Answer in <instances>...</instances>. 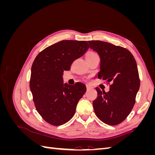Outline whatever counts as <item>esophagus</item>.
<instances>
[{"label":"esophagus","mask_w":155,"mask_h":155,"mask_svg":"<svg viewBox=\"0 0 155 155\" xmlns=\"http://www.w3.org/2000/svg\"><path fill=\"white\" fill-rule=\"evenodd\" d=\"M91 88V87L90 85H87V90H89V89H90Z\"/></svg>","instance_id":"34e87169"}]
</instances>
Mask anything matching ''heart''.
I'll return each mask as SVG.
<instances>
[{
	"label": "heart",
	"instance_id": "heart-1",
	"mask_svg": "<svg viewBox=\"0 0 155 155\" xmlns=\"http://www.w3.org/2000/svg\"><path fill=\"white\" fill-rule=\"evenodd\" d=\"M92 54V55H96L95 54H92V53H91V54Z\"/></svg>",
	"mask_w": 155,
	"mask_h": 155
}]
</instances>
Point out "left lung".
Returning <instances> with one entry per match:
<instances>
[{"instance_id":"obj_1","label":"left lung","mask_w":155,"mask_h":155,"mask_svg":"<svg viewBox=\"0 0 155 155\" xmlns=\"http://www.w3.org/2000/svg\"><path fill=\"white\" fill-rule=\"evenodd\" d=\"M88 42L100 58L97 78L111 83L107 92L96 88L97 97L93 101L94 110L103 122L116 125L126 119L135 104L140 85L137 62L132 54L121 46L101 41Z\"/></svg>"}]
</instances>
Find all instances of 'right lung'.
I'll return each instance as SVG.
<instances>
[{
	"label": "right lung",
	"mask_w": 155,
	"mask_h": 155,
	"mask_svg": "<svg viewBox=\"0 0 155 155\" xmlns=\"http://www.w3.org/2000/svg\"><path fill=\"white\" fill-rule=\"evenodd\" d=\"M89 48L86 41L63 40L37 55L31 69L30 88L36 109L46 122L58 126L67 123L85 93V84L63 83V72Z\"/></svg>",
	"instance_id": "1"
}]
</instances>
